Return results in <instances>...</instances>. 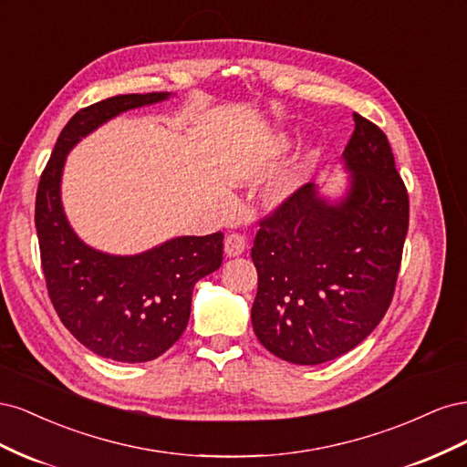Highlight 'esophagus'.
<instances>
[{"label": "esophagus", "instance_id": "34e87169", "mask_svg": "<svg viewBox=\"0 0 467 467\" xmlns=\"http://www.w3.org/2000/svg\"><path fill=\"white\" fill-rule=\"evenodd\" d=\"M245 247H247V239L242 234H230L228 237H225V242H223L225 255H228V257L242 255V253L245 251Z\"/></svg>", "mask_w": 467, "mask_h": 467}]
</instances>
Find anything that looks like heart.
<instances>
[{"instance_id": "obj_1", "label": "heart", "mask_w": 467, "mask_h": 467, "mask_svg": "<svg viewBox=\"0 0 467 467\" xmlns=\"http://www.w3.org/2000/svg\"><path fill=\"white\" fill-rule=\"evenodd\" d=\"M292 189V181H286L285 185H280V187H276V191H275V196L276 199H282V196H286L288 194V191Z\"/></svg>"}]
</instances>
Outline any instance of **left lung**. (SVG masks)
I'll use <instances>...</instances> for the list:
<instances>
[{
  "instance_id": "1",
  "label": "left lung",
  "mask_w": 467,
  "mask_h": 467,
  "mask_svg": "<svg viewBox=\"0 0 467 467\" xmlns=\"http://www.w3.org/2000/svg\"><path fill=\"white\" fill-rule=\"evenodd\" d=\"M355 119L343 151L350 191L338 204L314 182L259 225L253 331L282 360L314 366L355 348L386 316L409 228V196L386 134Z\"/></svg>"
}]
</instances>
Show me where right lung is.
<instances>
[{
  "label": "right lung",
  "instance_id": "1",
  "mask_svg": "<svg viewBox=\"0 0 467 467\" xmlns=\"http://www.w3.org/2000/svg\"><path fill=\"white\" fill-rule=\"evenodd\" d=\"M167 97L117 95L78 110L38 181L35 223L50 302L83 347L117 362L153 360L179 341L189 323L194 285L222 265L223 234L175 237L132 257L95 251L64 216L62 169L67 151L97 126Z\"/></svg>",
  "mask_w": 467,
  "mask_h": 467
}]
</instances>
